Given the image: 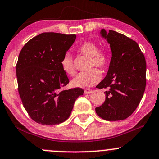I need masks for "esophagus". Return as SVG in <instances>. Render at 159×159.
<instances>
[{
    "instance_id": "obj_1",
    "label": "esophagus",
    "mask_w": 159,
    "mask_h": 159,
    "mask_svg": "<svg viewBox=\"0 0 159 159\" xmlns=\"http://www.w3.org/2000/svg\"><path fill=\"white\" fill-rule=\"evenodd\" d=\"M92 92H93V90H90V89L87 88V89H85V90H84V93H85V94L91 93H92Z\"/></svg>"
}]
</instances>
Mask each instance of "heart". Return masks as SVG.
Wrapping results in <instances>:
<instances>
[{
	"label": "heart",
	"mask_w": 159,
	"mask_h": 159,
	"mask_svg": "<svg viewBox=\"0 0 159 159\" xmlns=\"http://www.w3.org/2000/svg\"><path fill=\"white\" fill-rule=\"evenodd\" d=\"M78 51L90 58V67L96 66L99 69H105L111 61V54L107 49H98L96 42L86 41L78 46ZM61 68L66 74L72 75L75 74V68L72 58L70 54H65L61 61ZM101 79V72L94 68L86 72H81L72 80V85L75 87L87 88L96 84Z\"/></svg>",
	"instance_id": "obj_1"
}]
</instances>
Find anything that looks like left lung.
I'll list each match as a JSON object with an SVG mask.
<instances>
[{"mask_svg": "<svg viewBox=\"0 0 159 159\" xmlns=\"http://www.w3.org/2000/svg\"><path fill=\"white\" fill-rule=\"evenodd\" d=\"M110 44L112 57L107 74L96 86L107 88L105 102L96 107L98 116L108 121L126 119L136 110L145 91L147 63L135 41L114 30H101Z\"/></svg>", "mask_w": 159, "mask_h": 159, "instance_id": "left-lung-1", "label": "left lung"}]
</instances>
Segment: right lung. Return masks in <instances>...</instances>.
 <instances>
[{
	"mask_svg": "<svg viewBox=\"0 0 159 159\" xmlns=\"http://www.w3.org/2000/svg\"><path fill=\"white\" fill-rule=\"evenodd\" d=\"M75 39V34L43 33L29 40L19 53L18 90L24 107L36 123L57 125L66 121L75 100L84 93L79 87L63 89L69 80L61 61Z\"/></svg>",
	"mask_w": 159,
	"mask_h": 159,
	"instance_id": "1",
	"label": "right lung"
}]
</instances>
